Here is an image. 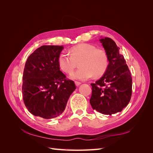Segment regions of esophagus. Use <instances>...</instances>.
<instances>
[{"instance_id":"1","label":"esophagus","mask_w":153,"mask_h":153,"mask_svg":"<svg viewBox=\"0 0 153 153\" xmlns=\"http://www.w3.org/2000/svg\"><path fill=\"white\" fill-rule=\"evenodd\" d=\"M75 85H76V86H78V85H80L81 84V83H80V82L75 81Z\"/></svg>"}]
</instances>
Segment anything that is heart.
Here are the masks:
<instances>
[{"instance_id": "heart-1", "label": "heart", "mask_w": 153, "mask_h": 153, "mask_svg": "<svg viewBox=\"0 0 153 153\" xmlns=\"http://www.w3.org/2000/svg\"><path fill=\"white\" fill-rule=\"evenodd\" d=\"M68 53L62 52L58 57L59 66L66 73L71 74L79 62V68L73 73V79L87 80L94 75H102L108 67V60L102 50L89 43H82L71 47Z\"/></svg>"}]
</instances>
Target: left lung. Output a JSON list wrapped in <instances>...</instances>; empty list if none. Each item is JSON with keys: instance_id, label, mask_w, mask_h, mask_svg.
<instances>
[{"instance_id": "left-lung-1", "label": "left lung", "mask_w": 153, "mask_h": 153, "mask_svg": "<svg viewBox=\"0 0 153 153\" xmlns=\"http://www.w3.org/2000/svg\"><path fill=\"white\" fill-rule=\"evenodd\" d=\"M107 55L109 64L100 79L91 84L90 103L98 112L112 115L121 112L131 100L132 77L119 47L111 38L100 39Z\"/></svg>"}]
</instances>
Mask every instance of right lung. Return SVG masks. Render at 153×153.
<instances>
[{
  "label": "right lung",
  "instance_id": "right-lung-1",
  "mask_svg": "<svg viewBox=\"0 0 153 153\" xmlns=\"http://www.w3.org/2000/svg\"><path fill=\"white\" fill-rule=\"evenodd\" d=\"M63 48L58 45L41 46L25 62L23 99L26 108L35 116L47 119L59 116L76 89L74 82L60 70L58 57Z\"/></svg>",
  "mask_w": 153,
  "mask_h": 153
}]
</instances>
